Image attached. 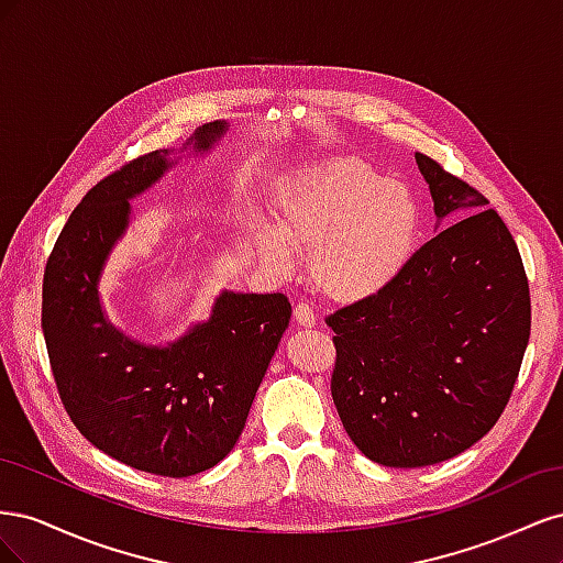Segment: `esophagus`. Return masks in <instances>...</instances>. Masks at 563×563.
Wrapping results in <instances>:
<instances>
[{
  "instance_id": "34e87169",
  "label": "esophagus",
  "mask_w": 563,
  "mask_h": 563,
  "mask_svg": "<svg viewBox=\"0 0 563 563\" xmlns=\"http://www.w3.org/2000/svg\"><path fill=\"white\" fill-rule=\"evenodd\" d=\"M294 319H296L298 327H302V329H312L314 323H317V314H314V310H312V305H308V302H298L296 308H294Z\"/></svg>"
}]
</instances>
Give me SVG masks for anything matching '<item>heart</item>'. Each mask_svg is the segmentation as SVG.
Returning a JSON list of instances; mask_svg holds the SVG:
<instances>
[{"instance_id":"obj_1","label":"heart","mask_w":563,"mask_h":563,"mask_svg":"<svg viewBox=\"0 0 563 563\" xmlns=\"http://www.w3.org/2000/svg\"><path fill=\"white\" fill-rule=\"evenodd\" d=\"M422 209L406 183L360 159H331L298 174L277 201L275 228L251 232L258 258L291 275L296 253L333 302H360L395 282L418 246Z\"/></svg>"}]
</instances>
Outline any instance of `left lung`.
I'll use <instances>...</instances> for the list:
<instances>
[{"label":"left lung","instance_id":"left-lung-1","mask_svg":"<svg viewBox=\"0 0 563 563\" xmlns=\"http://www.w3.org/2000/svg\"><path fill=\"white\" fill-rule=\"evenodd\" d=\"M416 162L449 228L380 294L327 317L338 416L385 467L434 465L490 432L531 335L528 279L503 218L428 155Z\"/></svg>","mask_w":563,"mask_h":563}]
</instances>
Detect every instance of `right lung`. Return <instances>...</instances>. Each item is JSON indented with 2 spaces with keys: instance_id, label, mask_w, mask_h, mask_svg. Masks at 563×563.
Segmentation results:
<instances>
[{
  "instance_id": "add662e5",
  "label": "right lung",
  "mask_w": 563,
  "mask_h": 563,
  "mask_svg": "<svg viewBox=\"0 0 563 563\" xmlns=\"http://www.w3.org/2000/svg\"><path fill=\"white\" fill-rule=\"evenodd\" d=\"M225 131L203 124L178 152L155 150L93 185L44 272L42 329L67 416L96 449L159 476H192L234 449L291 319L284 294L223 291L207 321L145 345L103 310L100 277L129 230L131 199L176 166L174 155H207Z\"/></svg>"
}]
</instances>
